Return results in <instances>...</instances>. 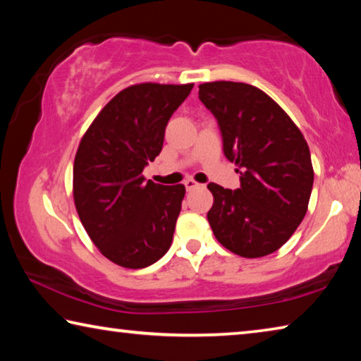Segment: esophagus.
<instances>
[{"mask_svg": "<svg viewBox=\"0 0 361 361\" xmlns=\"http://www.w3.org/2000/svg\"><path fill=\"white\" fill-rule=\"evenodd\" d=\"M185 186H186V189H188V191H191V189H194V188H197V186H200V185H199V183H197V181H194V180H191V178H189V180H186V181H185Z\"/></svg>", "mask_w": 361, "mask_h": 361, "instance_id": "34e87169", "label": "esophagus"}]
</instances>
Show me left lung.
Returning a JSON list of instances; mask_svg holds the SVG:
<instances>
[{"instance_id":"1","label":"left lung","mask_w":361,"mask_h":361,"mask_svg":"<svg viewBox=\"0 0 361 361\" xmlns=\"http://www.w3.org/2000/svg\"><path fill=\"white\" fill-rule=\"evenodd\" d=\"M199 99L215 116L224 156L237 164L240 188L210 183L207 213L216 240L243 258L271 255L290 239L307 212L314 185L310 151L282 108L250 84L199 85Z\"/></svg>"}]
</instances>
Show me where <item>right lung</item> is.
<instances>
[{
	"label": "right lung",
	"instance_id": "obj_1",
	"mask_svg": "<svg viewBox=\"0 0 361 361\" xmlns=\"http://www.w3.org/2000/svg\"><path fill=\"white\" fill-rule=\"evenodd\" d=\"M194 84H137L114 97L85 132L73 166L84 229L118 266L143 269L169 252L186 189L146 181L172 114Z\"/></svg>",
	"mask_w": 361,
	"mask_h": 361
}]
</instances>
